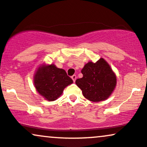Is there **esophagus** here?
<instances>
[{
	"label": "esophagus",
	"instance_id": "1",
	"mask_svg": "<svg viewBox=\"0 0 147 147\" xmlns=\"http://www.w3.org/2000/svg\"><path fill=\"white\" fill-rule=\"evenodd\" d=\"M71 78H72V80H73L74 82H76V78H77L76 76V75H74V76H71Z\"/></svg>",
	"mask_w": 147,
	"mask_h": 147
}]
</instances>
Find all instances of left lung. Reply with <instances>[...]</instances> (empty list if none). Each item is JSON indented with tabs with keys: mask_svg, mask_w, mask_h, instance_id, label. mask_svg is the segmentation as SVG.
Masks as SVG:
<instances>
[{
	"mask_svg": "<svg viewBox=\"0 0 147 147\" xmlns=\"http://www.w3.org/2000/svg\"><path fill=\"white\" fill-rule=\"evenodd\" d=\"M81 72L83 77L77 79L76 84L84 98L97 102L111 96L116 86V76L105 59L100 58L95 63L89 62Z\"/></svg>",
	"mask_w": 147,
	"mask_h": 147,
	"instance_id": "left-lung-1",
	"label": "left lung"
}]
</instances>
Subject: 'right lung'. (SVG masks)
Here are the masks:
<instances>
[{"instance_id":"obj_1","label":"right lung","mask_w":147,"mask_h":147,"mask_svg":"<svg viewBox=\"0 0 147 147\" xmlns=\"http://www.w3.org/2000/svg\"><path fill=\"white\" fill-rule=\"evenodd\" d=\"M34 82L36 91L48 101L56 100L63 94L64 89L73 83L65 70L56 65H41L36 71Z\"/></svg>"}]
</instances>
